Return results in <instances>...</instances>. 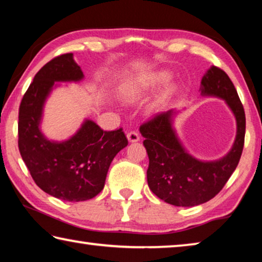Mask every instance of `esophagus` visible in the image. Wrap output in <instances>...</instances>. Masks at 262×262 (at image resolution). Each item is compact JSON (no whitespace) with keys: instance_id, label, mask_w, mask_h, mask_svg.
I'll use <instances>...</instances> for the list:
<instances>
[{"instance_id":"34e87169","label":"esophagus","mask_w":262,"mask_h":262,"mask_svg":"<svg viewBox=\"0 0 262 262\" xmlns=\"http://www.w3.org/2000/svg\"><path fill=\"white\" fill-rule=\"evenodd\" d=\"M127 139H128V141L130 142V143H134V142L140 141V135L137 134L136 132H128L127 133Z\"/></svg>"}]
</instances>
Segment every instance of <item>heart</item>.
I'll return each mask as SVG.
<instances>
[{"label": "heart", "instance_id": "heart-1", "mask_svg": "<svg viewBox=\"0 0 262 262\" xmlns=\"http://www.w3.org/2000/svg\"><path fill=\"white\" fill-rule=\"evenodd\" d=\"M170 79V74L167 72H159L151 75L148 77H133L123 83L121 88V96L122 98L129 103H136V101L143 100L144 98L150 95L155 89L161 86L162 84L167 82ZM174 85L168 84L164 89L161 96L155 100V103L151 106V110H158L162 107L164 103H166L168 98L173 95Z\"/></svg>", "mask_w": 262, "mask_h": 262}]
</instances>
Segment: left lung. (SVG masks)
Listing matches in <instances>:
<instances>
[{"instance_id":"obj_1","label":"left lung","mask_w":262,"mask_h":262,"mask_svg":"<svg viewBox=\"0 0 262 262\" xmlns=\"http://www.w3.org/2000/svg\"><path fill=\"white\" fill-rule=\"evenodd\" d=\"M201 95L225 101L236 119V139L230 151L216 161H200L181 143L173 126L179 111L156 115L140 127L149 157V188L163 201L177 207H194L211 200L236 170L245 140L246 119L236 88L223 70L211 67L201 79Z\"/></svg>"}]
</instances>
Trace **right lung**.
Returning a JSON list of instances; mask_svg holds the SVG:
<instances>
[{
	"label": "right lung",
	"mask_w": 262,
	"mask_h": 262,
	"mask_svg": "<svg viewBox=\"0 0 262 262\" xmlns=\"http://www.w3.org/2000/svg\"><path fill=\"white\" fill-rule=\"evenodd\" d=\"M83 72L73 53L60 55L39 70L21 99L18 148L34 183L43 192L69 202L86 201L104 188L108 167L128 141L121 128L104 132L90 119L64 141L41 132L43 107L56 83L81 82Z\"/></svg>",
	"instance_id": "add662e5"
}]
</instances>
